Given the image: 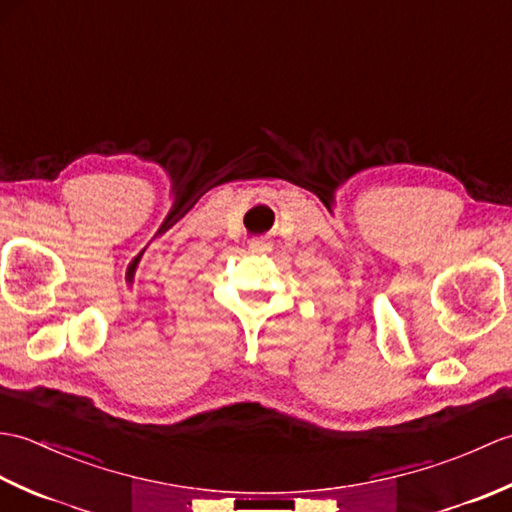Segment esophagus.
Wrapping results in <instances>:
<instances>
[{
    "mask_svg": "<svg viewBox=\"0 0 512 512\" xmlns=\"http://www.w3.org/2000/svg\"><path fill=\"white\" fill-rule=\"evenodd\" d=\"M270 246H273V244H270L266 237H255L253 242L248 244V250H250V253H268Z\"/></svg>",
    "mask_w": 512,
    "mask_h": 512,
    "instance_id": "obj_1",
    "label": "esophagus"
}]
</instances>
